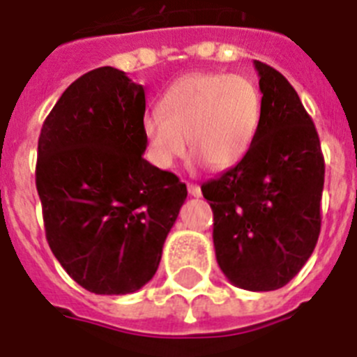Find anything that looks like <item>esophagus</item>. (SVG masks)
<instances>
[{
    "label": "esophagus",
    "mask_w": 357,
    "mask_h": 357,
    "mask_svg": "<svg viewBox=\"0 0 357 357\" xmlns=\"http://www.w3.org/2000/svg\"><path fill=\"white\" fill-rule=\"evenodd\" d=\"M188 194L194 197H199L202 196V188H199V185H194V183H188Z\"/></svg>",
    "instance_id": "esophagus-1"
}]
</instances>
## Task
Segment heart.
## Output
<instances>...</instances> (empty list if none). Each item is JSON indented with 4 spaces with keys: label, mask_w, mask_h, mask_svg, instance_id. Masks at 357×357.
<instances>
[{
    "label": "heart",
    "mask_w": 357,
    "mask_h": 357,
    "mask_svg": "<svg viewBox=\"0 0 357 357\" xmlns=\"http://www.w3.org/2000/svg\"><path fill=\"white\" fill-rule=\"evenodd\" d=\"M161 112L143 118L151 158L170 169L190 152L212 170L243 160L261 119V96L247 76L227 72L185 74L167 89Z\"/></svg>",
    "instance_id": "1"
}]
</instances>
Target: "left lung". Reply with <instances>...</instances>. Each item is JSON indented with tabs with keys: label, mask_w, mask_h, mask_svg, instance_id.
I'll return each instance as SVG.
<instances>
[{
	"label": "left lung",
	"mask_w": 357,
	"mask_h": 357,
	"mask_svg": "<svg viewBox=\"0 0 357 357\" xmlns=\"http://www.w3.org/2000/svg\"><path fill=\"white\" fill-rule=\"evenodd\" d=\"M261 119L243 160L202 185L214 212L218 265L252 292L285 287L307 263L321 230L325 183L319 136L294 86L254 61Z\"/></svg>",
	"instance_id": "left-lung-1"
}]
</instances>
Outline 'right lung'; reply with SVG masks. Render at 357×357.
Here are the masks:
<instances>
[{"instance_id":"add662e5","label":"right lung","mask_w":357,"mask_h":357,"mask_svg":"<svg viewBox=\"0 0 357 357\" xmlns=\"http://www.w3.org/2000/svg\"><path fill=\"white\" fill-rule=\"evenodd\" d=\"M145 89L123 70L86 72L63 92L38 142L47 241L77 285L130 294L152 280L187 197L143 158Z\"/></svg>"}]
</instances>
